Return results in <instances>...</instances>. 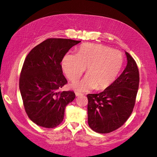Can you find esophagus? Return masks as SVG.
I'll list each match as a JSON object with an SVG mask.
<instances>
[{"instance_id": "obj_1", "label": "esophagus", "mask_w": 157, "mask_h": 157, "mask_svg": "<svg viewBox=\"0 0 157 157\" xmlns=\"http://www.w3.org/2000/svg\"><path fill=\"white\" fill-rule=\"evenodd\" d=\"M75 95H76V96H82V95H83V94L80 93V92H75Z\"/></svg>"}]
</instances>
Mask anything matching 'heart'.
Wrapping results in <instances>:
<instances>
[{"instance_id": "obj_1", "label": "heart", "mask_w": 157, "mask_h": 157, "mask_svg": "<svg viewBox=\"0 0 157 157\" xmlns=\"http://www.w3.org/2000/svg\"><path fill=\"white\" fill-rule=\"evenodd\" d=\"M122 63V55L119 51L88 43L80 46L76 55L65 54L61 66L72 82L78 79L87 68V75L72 84L75 90L86 92L95 88L101 90L109 86L119 73Z\"/></svg>"}]
</instances>
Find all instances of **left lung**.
Listing matches in <instances>:
<instances>
[{
	"label": "left lung",
	"mask_w": 157,
	"mask_h": 157,
	"mask_svg": "<svg viewBox=\"0 0 157 157\" xmlns=\"http://www.w3.org/2000/svg\"><path fill=\"white\" fill-rule=\"evenodd\" d=\"M127 65L110 86L99 94H88V122L90 128L107 134L121 127L134 109L140 74L134 58L125 52Z\"/></svg>",
	"instance_id": "1"
}]
</instances>
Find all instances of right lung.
I'll return each mask as SVG.
<instances>
[{
  "label": "right lung",
  "mask_w": 157,
  "mask_h": 157,
  "mask_svg": "<svg viewBox=\"0 0 157 157\" xmlns=\"http://www.w3.org/2000/svg\"><path fill=\"white\" fill-rule=\"evenodd\" d=\"M81 41L50 39L33 48L23 63L19 86L27 116L40 126L53 128L63 121L65 108L73 101V91L58 92L67 83L61 62Z\"/></svg>",
  "instance_id": "obj_1"
}]
</instances>
